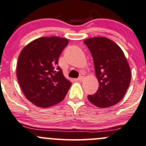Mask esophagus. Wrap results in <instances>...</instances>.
Returning <instances> with one entry per match:
<instances>
[{
    "label": "esophagus",
    "instance_id": "obj_1",
    "mask_svg": "<svg viewBox=\"0 0 146 146\" xmlns=\"http://www.w3.org/2000/svg\"><path fill=\"white\" fill-rule=\"evenodd\" d=\"M84 79H85V77L84 76H80V77H79L77 79L78 81H82L84 80Z\"/></svg>",
    "mask_w": 146,
    "mask_h": 146
}]
</instances>
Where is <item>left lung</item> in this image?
I'll list each match as a JSON object with an SVG mask.
<instances>
[{
	"label": "left lung",
	"mask_w": 146,
	"mask_h": 146,
	"mask_svg": "<svg viewBox=\"0 0 146 146\" xmlns=\"http://www.w3.org/2000/svg\"><path fill=\"white\" fill-rule=\"evenodd\" d=\"M92 55L98 91L88 99L96 107L108 108L122 99L131 82V70L122 49L106 37L84 41Z\"/></svg>",
	"instance_id": "obj_1"
}]
</instances>
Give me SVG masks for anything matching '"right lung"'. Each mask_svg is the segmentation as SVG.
<instances>
[{
	"mask_svg": "<svg viewBox=\"0 0 146 146\" xmlns=\"http://www.w3.org/2000/svg\"><path fill=\"white\" fill-rule=\"evenodd\" d=\"M66 38L42 37L29 42L21 51L17 64V78L29 101L48 108L64 100L71 85L58 66Z\"/></svg>",
	"mask_w": 146,
	"mask_h": 146,
	"instance_id": "add662e5",
	"label": "right lung"
}]
</instances>
